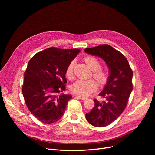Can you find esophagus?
I'll list each match as a JSON object with an SVG mask.
<instances>
[{
    "label": "esophagus",
    "instance_id": "obj_1",
    "mask_svg": "<svg viewBox=\"0 0 155 155\" xmlns=\"http://www.w3.org/2000/svg\"><path fill=\"white\" fill-rule=\"evenodd\" d=\"M75 97H78V98H79V99H82V100H85V99H87V97H82V96H80V95H75Z\"/></svg>",
    "mask_w": 155,
    "mask_h": 155
}]
</instances>
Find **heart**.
Segmentation results:
<instances>
[{
  "instance_id": "obj_1",
  "label": "heart",
  "mask_w": 155,
  "mask_h": 155,
  "mask_svg": "<svg viewBox=\"0 0 155 155\" xmlns=\"http://www.w3.org/2000/svg\"><path fill=\"white\" fill-rule=\"evenodd\" d=\"M85 63L92 71H94V77L100 84H104L107 80V73L104 69L100 68V62L99 60L93 56H87L84 58ZM74 61H71L66 69V76L71 78L73 73ZM97 88V84L94 80H77L70 87V91L73 94L80 96L87 97L94 92Z\"/></svg>"
}]
</instances>
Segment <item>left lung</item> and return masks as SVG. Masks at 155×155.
Wrapping results in <instances>:
<instances>
[{
    "label": "left lung",
    "instance_id": "obj_1",
    "mask_svg": "<svg viewBox=\"0 0 155 155\" xmlns=\"http://www.w3.org/2000/svg\"><path fill=\"white\" fill-rule=\"evenodd\" d=\"M84 51L101 58L109 68L106 84L99 94L104 99H94L95 106L85 117L95 127L107 126L116 120L125 109L133 91V71L126 57L108 45L86 48Z\"/></svg>",
    "mask_w": 155,
    "mask_h": 155
}]
</instances>
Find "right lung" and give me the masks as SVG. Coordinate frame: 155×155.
<instances>
[{
	"label": "right lung",
	"mask_w": 155,
	"mask_h": 155,
	"mask_svg": "<svg viewBox=\"0 0 155 155\" xmlns=\"http://www.w3.org/2000/svg\"><path fill=\"white\" fill-rule=\"evenodd\" d=\"M79 49L50 48L36 53L24 73L22 92L29 111L45 124L58 120L64 114L70 94L65 90V72L68 64L80 53Z\"/></svg>",
	"instance_id": "1"
}]
</instances>
